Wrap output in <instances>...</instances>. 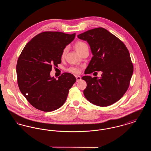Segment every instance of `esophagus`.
Instances as JSON below:
<instances>
[{
    "instance_id": "esophagus-1",
    "label": "esophagus",
    "mask_w": 151,
    "mask_h": 151,
    "mask_svg": "<svg viewBox=\"0 0 151 151\" xmlns=\"http://www.w3.org/2000/svg\"><path fill=\"white\" fill-rule=\"evenodd\" d=\"M76 78L77 81H79L80 80H81V77L80 76H76Z\"/></svg>"
}]
</instances>
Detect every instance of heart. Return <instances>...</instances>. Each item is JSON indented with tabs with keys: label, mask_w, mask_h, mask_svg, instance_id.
Listing matches in <instances>:
<instances>
[{
	"label": "heart",
	"mask_w": 151,
	"mask_h": 151,
	"mask_svg": "<svg viewBox=\"0 0 151 151\" xmlns=\"http://www.w3.org/2000/svg\"><path fill=\"white\" fill-rule=\"evenodd\" d=\"M75 50H76V51L79 53L81 51L83 50L84 49L88 48V46H87L86 43L84 42L78 41V42H77L76 43H75ZM67 52V48H65L63 49V51H62L61 57H65ZM68 70H69L70 72H72V73H76V74L79 73V72H80V69L78 68H76V67H71L70 68H69Z\"/></svg>",
	"instance_id": "heart-1"
}]
</instances>
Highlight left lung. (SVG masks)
Returning <instances> with one entry per match:
<instances>
[{
	"mask_svg": "<svg viewBox=\"0 0 151 151\" xmlns=\"http://www.w3.org/2000/svg\"><path fill=\"white\" fill-rule=\"evenodd\" d=\"M78 37L87 41L93 55L84 73L102 72L100 79L91 76L82 77L87 84L84 90L86 98L99 106L114 104L127 91L133 73L127 48L118 38L102 28L91 29Z\"/></svg>",
	"mask_w": 151,
	"mask_h": 151,
	"instance_id": "1",
	"label": "left lung"
}]
</instances>
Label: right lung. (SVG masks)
Here are the masks:
<instances>
[{"mask_svg":"<svg viewBox=\"0 0 151 151\" xmlns=\"http://www.w3.org/2000/svg\"><path fill=\"white\" fill-rule=\"evenodd\" d=\"M75 33L45 32L34 37L24 47L16 65L17 83L22 93L35 108L49 112L65 104L75 77L65 72L58 79L51 77L52 66L61 63L62 51Z\"/></svg>","mask_w":151,"mask_h":151,"instance_id":"right-lung-1","label":"right lung"}]
</instances>
